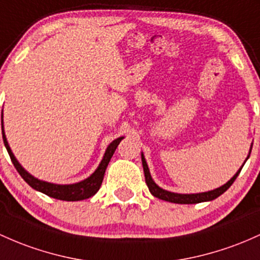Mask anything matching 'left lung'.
I'll return each mask as SVG.
<instances>
[{"label":"left lung","mask_w":260,"mask_h":260,"mask_svg":"<svg viewBox=\"0 0 260 260\" xmlns=\"http://www.w3.org/2000/svg\"><path fill=\"white\" fill-rule=\"evenodd\" d=\"M250 149H252V147H250ZM248 158H249V155L247 156V159ZM247 159H246V161H247ZM246 161H244V162H246ZM142 164H143L145 182H147L148 189H149L150 193H152L154 198H158V199L164 200V201H168V202H174V204H184V205H186V204L187 205H189V204H199V202L212 201V200L217 199L218 196H221L222 193L224 192V191H227L228 187H230L231 185L235 182L237 176H238V174L241 173L242 168H243V165H244V164L242 165L241 169H239L238 172L235 174V176H233V178L231 179L230 181H227L226 184L217 187V189L206 191V192H199V193H176V192H170V191L161 189V187H159L158 185L154 182L152 176H150L149 169H148V165H147V161H145L143 153H142Z\"/></svg>","instance_id":"1"}]
</instances>
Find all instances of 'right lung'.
Segmentation results:
<instances>
[{"label":"right lung","instance_id":"1","mask_svg":"<svg viewBox=\"0 0 260 260\" xmlns=\"http://www.w3.org/2000/svg\"><path fill=\"white\" fill-rule=\"evenodd\" d=\"M2 123V138H4V143L6 149H7L8 154H10V158L12 160L14 168L17 169V172L19 173V175L23 178V180L29 185L30 187H33L34 190L41 191V192L45 193V195L50 196V198L56 199V200H62V201H80V200H85L91 198V196L95 195L98 192L100 186H101L102 180H104L105 172H106V168L110 162L111 158H112L113 153H115L117 145L119 144V142L123 139V137H119V138L115 139L110 145L107 147L106 152H105L104 159H102L98 169L95 170V173L91 176H88L85 180L76 182V184H70V185H59V184H53V182H47L39 180V179L34 178L33 175H30L27 170H24V168H22V165L19 164L18 160L16 159V156L13 155L12 150H11L10 145H8L7 138H6L5 131H4V119L1 121Z\"/></svg>","mask_w":260,"mask_h":260}]
</instances>
